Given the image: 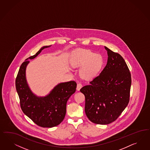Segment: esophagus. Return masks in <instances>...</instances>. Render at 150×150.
Wrapping results in <instances>:
<instances>
[{
    "label": "esophagus",
    "mask_w": 150,
    "mask_h": 150,
    "mask_svg": "<svg viewBox=\"0 0 150 150\" xmlns=\"http://www.w3.org/2000/svg\"><path fill=\"white\" fill-rule=\"evenodd\" d=\"M82 84L81 83H78L77 86V90L79 91L81 89V88H82Z\"/></svg>",
    "instance_id": "esophagus-1"
}]
</instances>
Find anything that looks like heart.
Wrapping results in <instances>:
<instances>
[{
  "label": "heart",
  "instance_id": "heart-1",
  "mask_svg": "<svg viewBox=\"0 0 150 150\" xmlns=\"http://www.w3.org/2000/svg\"><path fill=\"white\" fill-rule=\"evenodd\" d=\"M71 64L74 67H81L79 74L85 79H91L97 75L103 65V58L99 54L89 50H80L73 54Z\"/></svg>",
  "mask_w": 150,
  "mask_h": 150
}]
</instances>
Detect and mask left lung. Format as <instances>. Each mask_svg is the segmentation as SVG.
Masks as SVG:
<instances>
[{"mask_svg":"<svg viewBox=\"0 0 150 150\" xmlns=\"http://www.w3.org/2000/svg\"><path fill=\"white\" fill-rule=\"evenodd\" d=\"M106 66L80 91L85 96V112L92 122L107 125L116 120L128 105L131 77L125 60L105 46Z\"/></svg>","mask_w":150,"mask_h":150,"instance_id":"obj_1","label":"left lung"}]
</instances>
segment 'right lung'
<instances>
[{
	"mask_svg": "<svg viewBox=\"0 0 150 150\" xmlns=\"http://www.w3.org/2000/svg\"><path fill=\"white\" fill-rule=\"evenodd\" d=\"M27 58L21 64L15 81V86L19 97L21 110L38 125L42 127H52L63 121L66 112L68 99L76 92L77 83L74 81L61 83L54 87L45 97H38L30 90L26 79V68L29 59H34L44 48Z\"/></svg>",
	"mask_w": 150,
	"mask_h": 150,
	"instance_id": "right-lung-1",
	"label": "right lung"
}]
</instances>
